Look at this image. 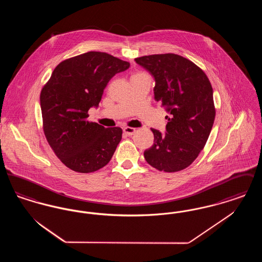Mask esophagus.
<instances>
[{"label": "esophagus", "mask_w": 262, "mask_h": 262, "mask_svg": "<svg viewBox=\"0 0 262 262\" xmlns=\"http://www.w3.org/2000/svg\"><path fill=\"white\" fill-rule=\"evenodd\" d=\"M124 133L126 136H133L136 133V128L134 127H129V126H125L124 128Z\"/></svg>", "instance_id": "34e87169"}]
</instances>
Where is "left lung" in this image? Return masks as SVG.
I'll use <instances>...</instances> for the list:
<instances>
[{"label":"left lung","instance_id":"obj_1","mask_svg":"<svg viewBox=\"0 0 262 262\" xmlns=\"http://www.w3.org/2000/svg\"><path fill=\"white\" fill-rule=\"evenodd\" d=\"M154 77V98L169 114L166 133L151 128L153 145L144 151L147 163L168 173L186 169L199 156L215 119L213 89L195 63L176 54L137 58Z\"/></svg>","mask_w":262,"mask_h":262}]
</instances>
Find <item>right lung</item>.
Returning a JSON list of instances; mask_svg holds the SVG:
<instances>
[{
	"mask_svg": "<svg viewBox=\"0 0 262 262\" xmlns=\"http://www.w3.org/2000/svg\"><path fill=\"white\" fill-rule=\"evenodd\" d=\"M129 62L103 52H88L60 62L40 94L43 129L57 157L78 173L106 166L122 139L121 127L88 122L104 89Z\"/></svg>",
	"mask_w": 262,
	"mask_h": 262,
	"instance_id": "obj_1",
	"label": "right lung"
}]
</instances>
